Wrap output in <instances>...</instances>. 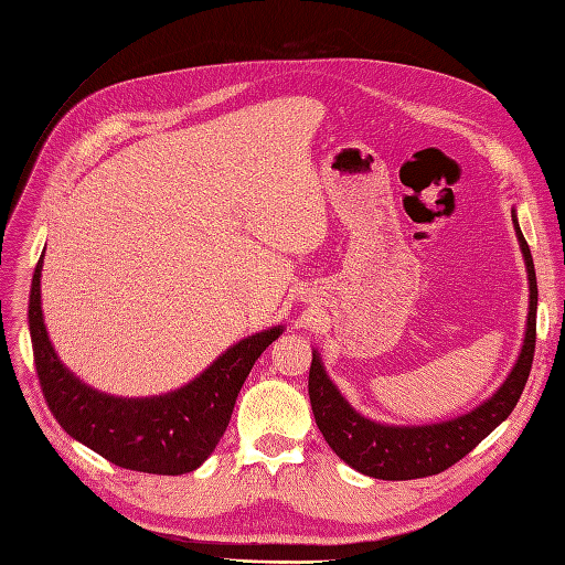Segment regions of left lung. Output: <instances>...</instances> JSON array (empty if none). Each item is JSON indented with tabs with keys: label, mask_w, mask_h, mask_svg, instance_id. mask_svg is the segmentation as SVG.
<instances>
[{
	"label": "left lung",
	"mask_w": 565,
	"mask_h": 565,
	"mask_svg": "<svg viewBox=\"0 0 565 565\" xmlns=\"http://www.w3.org/2000/svg\"><path fill=\"white\" fill-rule=\"evenodd\" d=\"M519 243L525 256L530 280L527 330L516 367L494 396L469 415L431 426H384L361 417L341 398V393L324 374L320 358L313 353L309 370V396L313 417L328 446L347 461L349 467L382 481H409L450 469L467 457L478 443L511 415L525 388L530 367H533L537 339V278L530 247L516 224Z\"/></svg>",
	"instance_id": "8db88e82"
}]
</instances>
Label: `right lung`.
I'll list each match as a JSON object with an SVG mask.
<instances>
[{"instance_id": "obj_1", "label": "right lung", "mask_w": 565, "mask_h": 565, "mask_svg": "<svg viewBox=\"0 0 565 565\" xmlns=\"http://www.w3.org/2000/svg\"><path fill=\"white\" fill-rule=\"evenodd\" d=\"M42 256L30 287L28 322L40 386L51 415L84 446L122 469L179 476L212 455L231 422L249 370L280 328L243 339L195 382L160 398H113L75 380L56 358L40 303Z\"/></svg>"}]
</instances>
